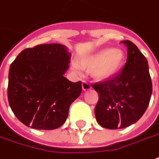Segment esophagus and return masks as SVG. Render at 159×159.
Masks as SVG:
<instances>
[{
  "instance_id": "obj_1",
  "label": "esophagus",
  "mask_w": 159,
  "mask_h": 159,
  "mask_svg": "<svg viewBox=\"0 0 159 159\" xmlns=\"http://www.w3.org/2000/svg\"><path fill=\"white\" fill-rule=\"evenodd\" d=\"M92 87L86 81H82V89L84 90V91H87V90H90Z\"/></svg>"
}]
</instances>
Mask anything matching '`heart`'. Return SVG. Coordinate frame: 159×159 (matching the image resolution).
Returning <instances> with one entry per match:
<instances>
[{
    "instance_id": "b5f03b06",
    "label": "heart",
    "mask_w": 159,
    "mask_h": 159,
    "mask_svg": "<svg viewBox=\"0 0 159 159\" xmlns=\"http://www.w3.org/2000/svg\"><path fill=\"white\" fill-rule=\"evenodd\" d=\"M124 61V53L119 49H102L80 58L72 64L77 72L81 70L91 72L93 79L98 81L108 80L120 72Z\"/></svg>"
}]
</instances>
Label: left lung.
Returning a JSON list of instances; mask_svg holds the SVG:
<instances>
[{"label": "left lung", "mask_w": 159, "mask_h": 159, "mask_svg": "<svg viewBox=\"0 0 159 159\" xmlns=\"http://www.w3.org/2000/svg\"><path fill=\"white\" fill-rule=\"evenodd\" d=\"M128 49L122 72L93 85L99 93L94 109L97 122L109 129H123L137 122L148 107L152 93L148 61L130 41H122Z\"/></svg>", "instance_id": "8db88e82"}]
</instances>
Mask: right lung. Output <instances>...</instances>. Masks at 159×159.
Listing matches in <instances>:
<instances>
[{"mask_svg":"<svg viewBox=\"0 0 159 159\" xmlns=\"http://www.w3.org/2000/svg\"><path fill=\"white\" fill-rule=\"evenodd\" d=\"M70 60L65 45L48 43L23 50L10 65L8 103L24 125L55 129L66 121L70 105L82 91L81 82L64 76Z\"/></svg>","mask_w":159,"mask_h":159,"instance_id":"add662e5","label":"right lung"}]
</instances>
